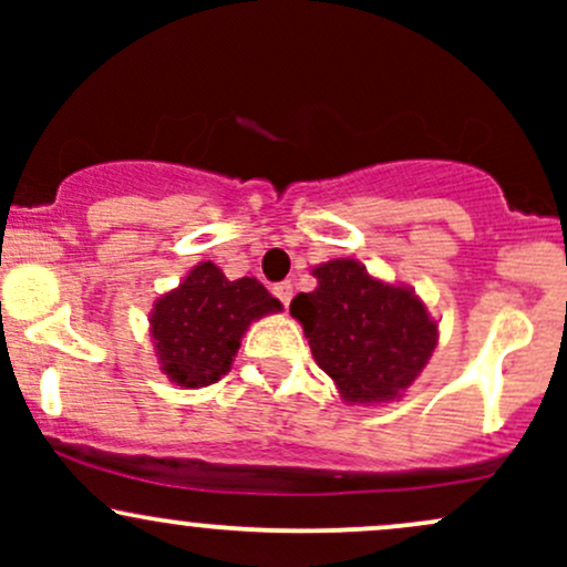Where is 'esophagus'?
I'll return each instance as SVG.
<instances>
[{"label": "esophagus", "instance_id": "34e87169", "mask_svg": "<svg viewBox=\"0 0 567 567\" xmlns=\"http://www.w3.org/2000/svg\"><path fill=\"white\" fill-rule=\"evenodd\" d=\"M271 292H275L277 301H282V306H288L290 298H292V285L290 282H277L275 288H271Z\"/></svg>", "mask_w": 567, "mask_h": 567}]
</instances>
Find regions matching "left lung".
<instances>
[{
	"label": "left lung",
	"instance_id": "8db88e82",
	"mask_svg": "<svg viewBox=\"0 0 567 567\" xmlns=\"http://www.w3.org/2000/svg\"><path fill=\"white\" fill-rule=\"evenodd\" d=\"M317 290L298 292L290 315L311 354L349 402H386L405 392L437 347V324L405 288L373 279L351 258L315 269Z\"/></svg>",
	"mask_w": 567,
	"mask_h": 567
}]
</instances>
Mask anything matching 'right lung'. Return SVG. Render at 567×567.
I'll list each match as a JSON object with an SVG mask.
<instances>
[{
    "label": "right lung",
    "mask_w": 567,
    "mask_h": 567,
    "mask_svg": "<svg viewBox=\"0 0 567 567\" xmlns=\"http://www.w3.org/2000/svg\"><path fill=\"white\" fill-rule=\"evenodd\" d=\"M258 279H229L216 264L194 266L152 311V338L162 370L186 389L216 383L229 373L239 338L258 317L279 311Z\"/></svg>",
    "instance_id": "obj_1"
}]
</instances>
